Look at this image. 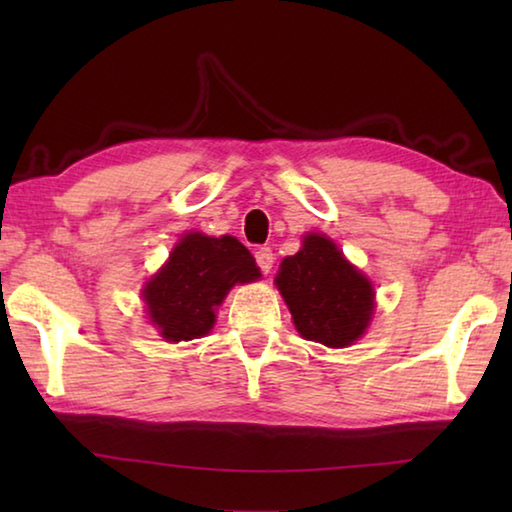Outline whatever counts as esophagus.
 I'll return each mask as SVG.
<instances>
[{
  "mask_svg": "<svg viewBox=\"0 0 512 512\" xmlns=\"http://www.w3.org/2000/svg\"><path fill=\"white\" fill-rule=\"evenodd\" d=\"M255 259H257V266L262 268L264 273H268L273 268V259H275V255H273V250L271 248H257V253H255Z\"/></svg>",
  "mask_w": 512,
  "mask_h": 512,
  "instance_id": "obj_1",
  "label": "esophagus"
}]
</instances>
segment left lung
Here are the masks:
<instances>
[{
  "label": "left lung",
  "mask_w": 512,
  "mask_h": 512,
  "mask_svg": "<svg viewBox=\"0 0 512 512\" xmlns=\"http://www.w3.org/2000/svg\"><path fill=\"white\" fill-rule=\"evenodd\" d=\"M302 339L348 348L366 332L375 289L332 239L311 232L296 255L282 259L275 277Z\"/></svg>",
  "instance_id": "8db88e82"
}]
</instances>
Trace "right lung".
<instances>
[{
	"label": "right lung",
	"mask_w": 512,
	"mask_h": 512,
	"mask_svg": "<svg viewBox=\"0 0 512 512\" xmlns=\"http://www.w3.org/2000/svg\"><path fill=\"white\" fill-rule=\"evenodd\" d=\"M259 275L255 257L239 239L189 232L144 284L142 298L164 341H192L214 327V309L235 284L259 280Z\"/></svg>",
	"instance_id": "1"
}]
</instances>
